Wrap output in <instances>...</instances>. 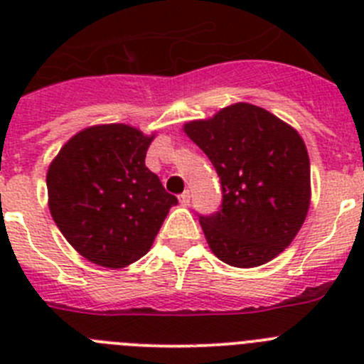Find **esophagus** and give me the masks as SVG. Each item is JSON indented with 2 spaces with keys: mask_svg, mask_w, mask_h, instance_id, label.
<instances>
[{
  "mask_svg": "<svg viewBox=\"0 0 364 364\" xmlns=\"http://www.w3.org/2000/svg\"><path fill=\"white\" fill-rule=\"evenodd\" d=\"M178 200H180V204H182V205H188L189 200H191V195H189V191L182 193V195L178 197Z\"/></svg>",
  "mask_w": 364,
  "mask_h": 364,
  "instance_id": "1",
  "label": "esophagus"
}]
</instances>
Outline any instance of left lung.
Returning a JSON list of instances; mask_svg holds the SVG:
<instances>
[{
    "label": "left lung",
    "mask_w": 364,
    "mask_h": 364,
    "mask_svg": "<svg viewBox=\"0 0 364 364\" xmlns=\"http://www.w3.org/2000/svg\"><path fill=\"white\" fill-rule=\"evenodd\" d=\"M184 133L220 178V211L200 217L211 252L235 268H255L284 252L310 208V159L301 134L244 102L188 122Z\"/></svg>",
    "instance_id": "8db88e82"
}]
</instances>
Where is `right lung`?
Returning <instances> with one entry per match:
<instances>
[{
	"label": "right lung",
	"mask_w": 364,
	"mask_h": 364,
	"mask_svg": "<svg viewBox=\"0 0 364 364\" xmlns=\"http://www.w3.org/2000/svg\"><path fill=\"white\" fill-rule=\"evenodd\" d=\"M154 134L125 124L92 125L74 134L47 171L49 210L67 242L104 268L146 255L175 195L146 166Z\"/></svg>",
	"instance_id": "obj_1"
}]
</instances>
